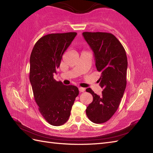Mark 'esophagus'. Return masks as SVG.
I'll use <instances>...</instances> for the list:
<instances>
[{
	"label": "esophagus",
	"instance_id": "obj_1",
	"mask_svg": "<svg viewBox=\"0 0 153 153\" xmlns=\"http://www.w3.org/2000/svg\"><path fill=\"white\" fill-rule=\"evenodd\" d=\"M79 91L80 92H84L85 91V89L83 87H79Z\"/></svg>",
	"mask_w": 153,
	"mask_h": 153
}]
</instances>
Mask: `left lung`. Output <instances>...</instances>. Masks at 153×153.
I'll return each instance as SVG.
<instances>
[{"label":"left lung","mask_w":153,"mask_h":153,"mask_svg":"<svg viewBox=\"0 0 153 153\" xmlns=\"http://www.w3.org/2000/svg\"><path fill=\"white\" fill-rule=\"evenodd\" d=\"M83 35L94 53L97 71L101 72L99 85L101 95L88 88L93 102L86 114L93 123L108 121L118 108L126 87L128 59L123 45L114 35L105 32H83Z\"/></svg>","instance_id":"obj_1"}]
</instances>
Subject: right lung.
Masks as SVG:
<instances>
[{
  "label": "right lung",
  "instance_id": "obj_1",
  "mask_svg": "<svg viewBox=\"0 0 153 153\" xmlns=\"http://www.w3.org/2000/svg\"><path fill=\"white\" fill-rule=\"evenodd\" d=\"M76 32L45 35L35 44L30 56V80L35 102L41 115L52 126L67 122L74 100L78 95L76 86L56 82L53 74Z\"/></svg>",
  "mask_w": 153,
  "mask_h": 153
}]
</instances>
